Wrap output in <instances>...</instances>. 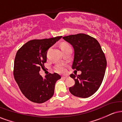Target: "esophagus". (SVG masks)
I'll return each instance as SVG.
<instances>
[{"instance_id": "1", "label": "esophagus", "mask_w": 122, "mask_h": 122, "mask_svg": "<svg viewBox=\"0 0 122 122\" xmlns=\"http://www.w3.org/2000/svg\"><path fill=\"white\" fill-rule=\"evenodd\" d=\"M68 77V76H62V79H67Z\"/></svg>"}]
</instances>
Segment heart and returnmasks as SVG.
I'll list each match as a JSON object with an SVG mask.
<instances>
[{"label":"heart","mask_w":122,"mask_h":122,"mask_svg":"<svg viewBox=\"0 0 122 122\" xmlns=\"http://www.w3.org/2000/svg\"><path fill=\"white\" fill-rule=\"evenodd\" d=\"M68 46H69V45H68V43H61V46H60V47H61V49H62L65 47ZM55 69H56V72H59V73H62L65 71V66H64V65H62V64H59V65H57L56 66Z\"/></svg>","instance_id":"b5f03b06"}]
</instances>
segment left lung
<instances>
[{
	"instance_id": "8db88e82",
	"label": "left lung",
	"mask_w": 122,
	"mask_h": 122,
	"mask_svg": "<svg viewBox=\"0 0 122 122\" xmlns=\"http://www.w3.org/2000/svg\"><path fill=\"white\" fill-rule=\"evenodd\" d=\"M74 49L72 69L81 72L77 76L71 74L75 84L69 88L73 95L86 98L98 90L104 79L107 61L100 45L94 38L85 34L62 38Z\"/></svg>"
}]
</instances>
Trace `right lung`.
I'll return each mask as SVG.
<instances>
[{
  "label": "right lung",
  "instance_id": "right-lung-1",
  "mask_svg": "<svg viewBox=\"0 0 122 122\" xmlns=\"http://www.w3.org/2000/svg\"><path fill=\"white\" fill-rule=\"evenodd\" d=\"M61 38L62 36L30 41L16 53L14 67V79L21 92L30 101L42 103L54 95L56 82L61 76L54 73L43 78L40 71L46 62L47 50Z\"/></svg>",
  "mask_w": 122,
  "mask_h": 122
}]
</instances>
